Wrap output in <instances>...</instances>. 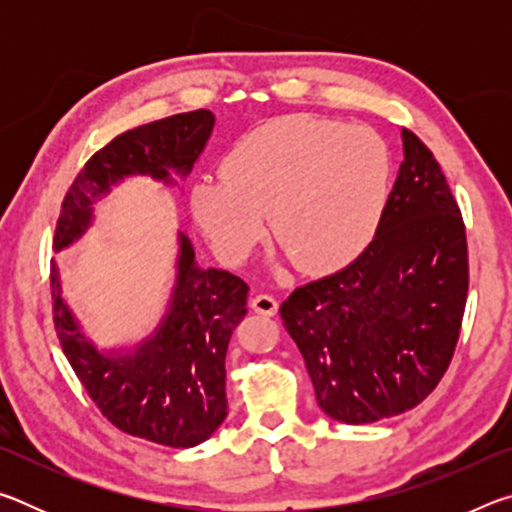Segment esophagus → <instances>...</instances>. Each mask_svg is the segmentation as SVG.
Listing matches in <instances>:
<instances>
[{"mask_svg": "<svg viewBox=\"0 0 512 512\" xmlns=\"http://www.w3.org/2000/svg\"><path fill=\"white\" fill-rule=\"evenodd\" d=\"M250 307H253L257 314L262 316H275L277 314V300L273 296H266V293H259V296L253 298V302H250Z\"/></svg>", "mask_w": 512, "mask_h": 512, "instance_id": "34e87169", "label": "esophagus"}]
</instances>
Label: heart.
I'll use <instances>...</instances> for the list:
<instances>
[{
    "label": "heart",
    "mask_w": 512,
    "mask_h": 512,
    "mask_svg": "<svg viewBox=\"0 0 512 512\" xmlns=\"http://www.w3.org/2000/svg\"><path fill=\"white\" fill-rule=\"evenodd\" d=\"M391 151L366 126L289 115L239 137L223 178L192 187V212L216 253L241 262L264 235L309 275L341 271L375 239L391 192Z\"/></svg>",
    "instance_id": "1"
}]
</instances>
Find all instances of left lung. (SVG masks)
Instances as JSON below:
<instances>
[{
  "mask_svg": "<svg viewBox=\"0 0 512 512\" xmlns=\"http://www.w3.org/2000/svg\"><path fill=\"white\" fill-rule=\"evenodd\" d=\"M404 162L370 246L282 302L318 406L345 424L420 404L452 363L470 262L465 223L429 146L402 131Z\"/></svg>",
  "mask_w": 512,
  "mask_h": 512,
  "instance_id": "obj_1",
  "label": "left lung"
}]
</instances>
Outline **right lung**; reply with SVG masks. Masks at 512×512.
Masks as SVG:
<instances>
[{
    "mask_svg": "<svg viewBox=\"0 0 512 512\" xmlns=\"http://www.w3.org/2000/svg\"><path fill=\"white\" fill-rule=\"evenodd\" d=\"M210 110L171 115L117 135L69 185L60 205L54 248L60 250L88 228L90 203L131 173L187 176L212 133ZM178 287L162 327L133 357H103L85 341L67 309L51 264V311L69 366L97 409L128 436L167 447H194L210 438L228 415L225 354L235 327L246 316L248 284L216 268H198L194 250L180 237Z\"/></svg>",
    "mask_w": 512,
    "mask_h": 512,
    "instance_id": "right-lung-1",
    "label": "right lung"
}]
</instances>
